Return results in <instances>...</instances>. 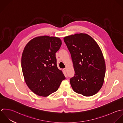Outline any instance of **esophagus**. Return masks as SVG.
<instances>
[{
  "label": "esophagus",
  "instance_id": "esophagus-1",
  "mask_svg": "<svg viewBox=\"0 0 123 123\" xmlns=\"http://www.w3.org/2000/svg\"><path fill=\"white\" fill-rule=\"evenodd\" d=\"M63 70H64V71L65 73H67V68H65L63 69Z\"/></svg>",
  "mask_w": 123,
  "mask_h": 123
}]
</instances>
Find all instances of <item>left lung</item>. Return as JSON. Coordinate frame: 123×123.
<instances>
[{
  "label": "left lung",
  "mask_w": 123,
  "mask_h": 123,
  "mask_svg": "<svg viewBox=\"0 0 123 123\" xmlns=\"http://www.w3.org/2000/svg\"><path fill=\"white\" fill-rule=\"evenodd\" d=\"M64 41L70 53L75 70L70 80L73 91L85 96L94 95L103 86L106 70L99 46L86 33L67 36Z\"/></svg>",
  "instance_id": "left-lung-1"
}]
</instances>
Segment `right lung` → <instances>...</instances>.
Returning <instances> with one entry per match:
<instances>
[{"label":"right lung","mask_w":123,"mask_h":123,"mask_svg":"<svg viewBox=\"0 0 123 123\" xmlns=\"http://www.w3.org/2000/svg\"><path fill=\"white\" fill-rule=\"evenodd\" d=\"M59 38L38 36L26 45L21 56V68L29 88L37 95L46 97L56 92L66 79L56 65L55 53L60 49Z\"/></svg>","instance_id":"obj_1"}]
</instances>
